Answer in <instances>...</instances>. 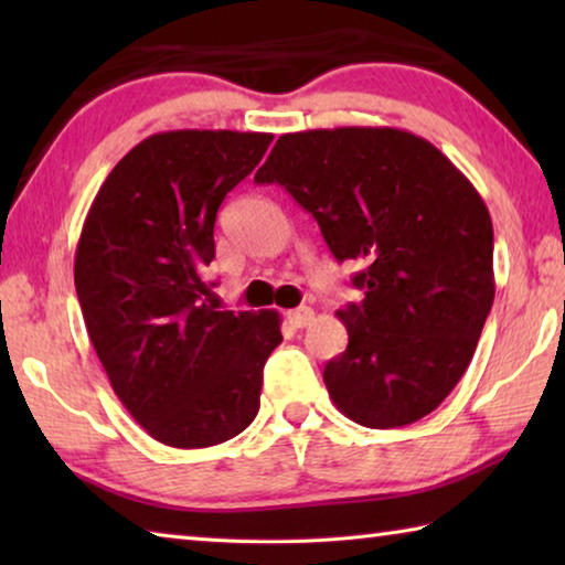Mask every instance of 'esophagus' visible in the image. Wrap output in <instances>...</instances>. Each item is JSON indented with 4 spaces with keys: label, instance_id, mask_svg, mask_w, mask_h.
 Here are the masks:
<instances>
[{
    "label": "esophagus",
    "instance_id": "esophagus-1",
    "mask_svg": "<svg viewBox=\"0 0 565 565\" xmlns=\"http://www.w3.org/2000/svg\"><path fill=\"white\" fill-rule=\"evenodd\" d=\"M286 319H289V323L294 329H303L309 327V323L313 321V309H309V306H299V309H294L286 313Z\"/></svg>",
    "mask_w": 565,
    "mask_h": 565
}]
</instances>
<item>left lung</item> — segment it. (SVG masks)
I'll return each instance as SVG.
<instances>
[{
	"label": "left lung",
	"mask_w": 565,
	"mask_h": 565,
	"mask_svg": "<svg viewBox=\"0 0 565 565\" xmlns=\"http://www.w3.org/2000/svg\"><path fill=\"white\" fill-rule=\"evenodd\" d=\"M259 184L309 212L337 262H363L349 347L323 369L333 404L369 428L414 424L473 359L493 306L489 209L431 141L391 127L284 134Z\"/></svg>",
	"instance_id": "obj_1"
}]
</instances>
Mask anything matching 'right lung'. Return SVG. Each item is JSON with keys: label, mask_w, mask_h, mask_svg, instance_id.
Wrapping results in <instances>:
<instances>
[{"label": "right lung", "mask_w": 565, "mask_h": 565, "mask_svg": "<svg viewBox=\"0 0 565 565\" xmlns=\"http://www.w3.org/2000/svg\"><path fill=\"white\" fill-rule=\"evenodd\" d=\"M271 134L179 129L147 137L109 171L74 256L92 347L114 394L157 441L224 444L259 414L276 311H216L206 266L224 196Z\"/></svg>", "instance_id": "right-lung-1"}]
</instances>
